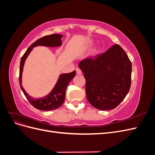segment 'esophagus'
<instances>
[{
  "mask_svg": "<svg viewBox=\"0 0 155 155\" xmlns=\"http://www.w3.org/2000/svg\"><path fill=\"white\" fill-rule=\"evenodd\" d=\"M76 74H77L78 75H81V74H82V72H81V70L80 68H77L76 69Z\"/></svg>",
  "mask_w": 155,
  "mask_h": 155,
  "instance_id": "1",
  "label": "esophagus"
}]
</instances>
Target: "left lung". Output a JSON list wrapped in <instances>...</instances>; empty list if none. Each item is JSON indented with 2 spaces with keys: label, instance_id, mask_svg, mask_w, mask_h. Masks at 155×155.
Returning <instances> with one entry per match:
<instances>
[{
  "label": "left lung",
  "instance_id": "left-lung-1",
  "mask_svg": "<svg viewBox=\"0 0 155 155\" xmlns=\"http://www.w3.org/2000/svg\"><path fill=\"white\" fill-rule=\"evenodd\" d=\"M79 67L86 79L87 100L96 109H114L128 94L132 64L120 45H114L105 53L82 60Z\"/></svg>",
  "mask_w": 155,
  "mask_h": 155
}]
</instances>
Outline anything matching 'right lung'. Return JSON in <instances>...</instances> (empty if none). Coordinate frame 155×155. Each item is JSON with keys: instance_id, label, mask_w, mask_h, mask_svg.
<instances>
[{"instance_id": "1", "label": "right lung", "mask_w": 155, "mask_h": 155, "mask_svg": "<svg viewBox=\"0 0 155 155\" xmlns=\"http://www.w3.org/2000/svg\"><path fill=\"white\" fill-rule=\"evenodd\" d=\"M63 35L59 34H51L41 37V38L37 40L34 43L31 44L30 47L27 49L26 52L22 56L20 63V70H19V83L21 88V90L24 93L26 99L28 100L30 104L37 109L41 110H51L58 109L59 107L62 105L64 103L65 94H66V89L69 82L72 80L75 76L76 71H73L70 73L61 74L60 76L58 83L54 89L49 94L41 99H35L30 96L25 91L22 86L21 78L22 72L24 66L25 61L27 56L30 53L32 48L37 46H59L61 45L62 42L61 39L62 38Z\"/></svg>"}]
</instances>
